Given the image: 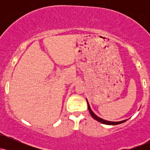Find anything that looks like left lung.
<instances>
[{"instance_id": "8db88e82", "label": "left lung", "mask_w": 150, "mask_h": 150, "mask_svg": "<svg viewBox=\"0 0 150 150\" xmlns=\"http://www.w3.org/2000/svg\"><path fill=\"white\" fill-rule=\"evenodd\" d=\"M87 105H88V109H89V113H90L91 116H92V118H94V119H95L96 120H97V121L100 122V123H103V124H106V125H118V124H120V123H124V122L126 121L127 120H122V121H118V122H113V121H108V120H104L102 119V118H99V117H98L97 115L95 114V113H94V112L92 111V109H91L90 106H89V104L88 103V101L87 100Z\"/></svg>"}]
</instances>
